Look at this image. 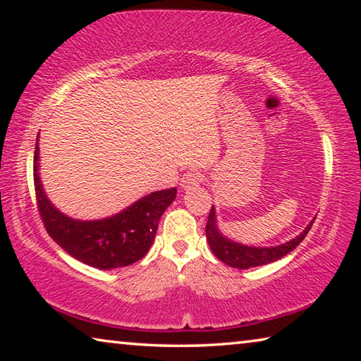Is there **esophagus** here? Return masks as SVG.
<instances>
[{
    "mask_svg": "<svg viewBox=\"0 0 361 361\" xmlns=\"http://www.w3.org/2000/svg\"><path fill=\"white\" fill-rule=\"evenodd\" d=\"M204 180V175L197 172V170H194V172H188L183 175V178L180 181V186L185 189V191H188V189H194L197 188L200 183H202Z\"/></svg>",
    "mask_w": 361,
    "mask_h": 361,
    "instance_id": "esophagus-1",
    "label": "esophagus"
}]
</instances>
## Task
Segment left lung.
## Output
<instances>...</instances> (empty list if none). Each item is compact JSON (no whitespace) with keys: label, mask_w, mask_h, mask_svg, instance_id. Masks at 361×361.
Segmentation results:
<instances>
[{"label":"left lung","mask_w":361,"mask_h":361,"mask_svg":"<svg viewBox=\"0 0 361 361\" xmlns=\"http://www.w3.org/2000/svg\"><path fill=\"white\" fill-rule=\"evenodd\" d=\"M314 221L315 218L307 224V228H305L301 234L295 237V239L282 243V245L248 247V245H242L239 242L228 239V237H224L221 232H219L215 207H212V210L209 213V219H207L205 234L213 255H215L219 261H223L224 264L235 269H248V267L269 264V262L277 261L280 258H283L285 255L293 252V250H295L299 243L304 240V237L307 235V232L310 231V228H312Z\"/></svg>","instance_id":"8db88e82"}]
</instances>
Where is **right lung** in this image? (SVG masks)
Wrapping results in <instances>:
<instances>
[{
    "label": "right lung",
    "mask_w": 361,
    "mask_h": 361,
    "mask_svg": "<svg viewBox=\"0 0 361 361\" xmlns=\"http://www.w3.org/2000/svg\"><path fill=\"white\" fill-rule=\"evenodd\" d=\"M38 140V138H36ZM39 146H35V191L47 234L73 258L97 269L133 264L148 253L162 213L176 197V188L154 191L113 216L81 221L63 215L47 199L41 185Z\"/></svg>",
    "instance_id": "1"
}]
</instances>
